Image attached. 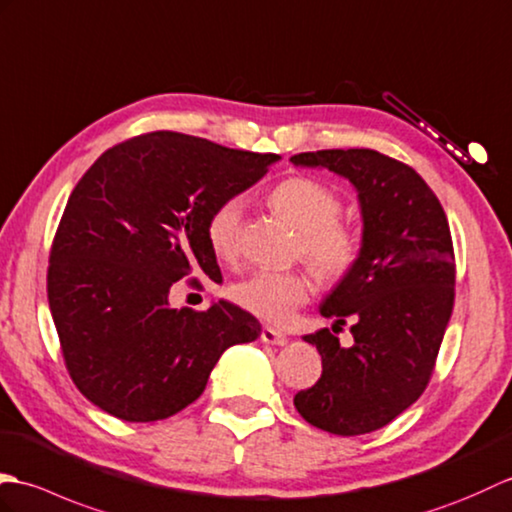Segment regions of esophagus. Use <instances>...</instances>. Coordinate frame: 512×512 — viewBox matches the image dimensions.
Returning a JSON list of instances; mask_svg holds the SVG:
<instances>
[{
  "mask_svg": "<svg viewBox=\"0 0 512 512\" xmlns=\"http://www.w3.org/2000/svg\"><path fill=\"white\" fill-rule=\"evenodd\" d=\"M260 339H263L265 344H271V346H285L287 344V335H282L280 331H276V328H271V326H265L263 331H260Z\"/></svg>",
  "mask_w": 512,
  "mask_h": 512,
  "instance_id": "esophagus-1",
  "label": "esophagus"
}]
</instances>
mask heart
Returning a JSON list of instances; mask_svg holds the SVG:
<instances>
[{"label": "heart", "mask_w": 512, "mask_h": 512, "mask_svg": "<svg viewBox=\"0 0 512 512\" xmlns=\"http://www.w3.org/2000/svg\"><path fill=\"white\" fill-rule=\"evenodd\" d=\"M269 203L300 232V252L317 276L339 280L348 274L359 256V241L350 227L337 221L342 201L331 186L313 177H291L271 190ZM241 217V197L225 199L212 210L206 238L217 258L236 256ZM311 289V280L302 271H254L238 280L230 293L238 306L260 320L282 324L309 300Z\"/></svg>", "instance_id": "heart-1"}]
</instances>
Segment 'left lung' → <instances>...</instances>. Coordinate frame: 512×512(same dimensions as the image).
I'll return each instance as SVG.
<instances>
[{
	"mask_svg": "<svg viewBox=\"0 0 512 512\" xmlns=\"http://www.w3.org/2000/svg\"><path fill=\"white\" fill-rule=\"evenodd\" d=\"M302 168L348 179L361 210L355 265L320 304L355 344L328 328L304 335L322 355V377L293 405L317 429L359 436L388 425L427 388L453 311L456 260L438 197L414 168L372 149L293 155Z\"/></svg>",
	"mask_w": 512,
	"mask_h": 512,
	"instance_id": "left-lung-1",
	"label": "left lung"
}]
</instances>
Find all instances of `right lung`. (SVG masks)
<instances>
[{"instance_id": "obj_1", "label": "right lung", "mask_w": 512, "mask_h": 512, "mask_svg": "<svg viewBox=\"0 0 512 512\" xmlns=\"http://www.w3.org/2000/svg\"><path fill=\"white\" fill-rule=\"evenodd\" d=\"M278 160L155 131L105 151L78 181L54 236L48 300L87 401L127 423L168 418L199 399L227 348L260 337L241 306L173 309L168 293L192 269L223 280L208 217Z\"/></svg>"}]
</instances>
